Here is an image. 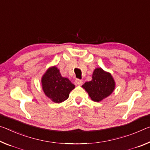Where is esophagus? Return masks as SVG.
Returning a JSON list of instances; mask_svg holds the SVG:
<instances>
[{
  "mask_svg": "<svg viewBox=\"0 0 150 150\" xmlns=\"http://www.w3.org/2000/svg\"><path fill=\"white\" fill-rule=\"evenodd\" d=\"M75 83H76V85L81 86V85L82 84L83 82H82V80H80V79H76Z\"/></svg>",
  "mask_w": 150,
  "mask_h": 150,
  "instance_id": "obj_1",
  "label": "esophagus"
}]
</instances>
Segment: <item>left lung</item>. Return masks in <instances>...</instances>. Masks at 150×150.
Wrapping results in <instances>:
<instances>
[{
	"instance_id": "obj_1",
	"label": "left lung",
	"mask_w": 150,
	"mask_h": 150,
	"mask_svg": "<svg viewBox=\"0 0 150 150\" xmlns=\"http://www.w3.org/2000/svg\"><path fill=\"white\" fill-rule=\"evenodd\" d=\"M92 80L82 85L91 99L100 102L112 94L115 89V81L111 74L101 68H97L92 74Z\"/></svg>"
}]
</instances>
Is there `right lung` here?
I'll use <instances>...</instances> for the list:
<instances>
[{"label": "right lung", "mask_w": 150, "mask_h": 150, "mask_svg": "<svg viewBox=\"0 0 150 150\" xmlns=\"http://www.w3.org/2000/svg\"><path fill=\"white\" fill-rule=\"evenodd\" d=\"M42 90L45 95L55 103H61L69 97L70 92L75 86L61 76L56 66L49 68L41 80Z\"/></svg>", "instance_id": "1"}]
</instances>
